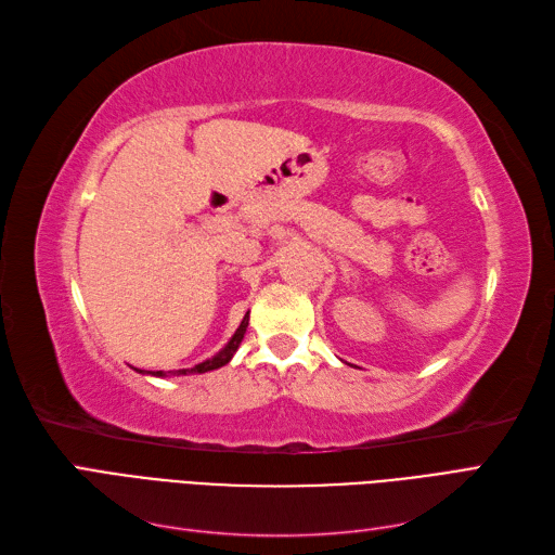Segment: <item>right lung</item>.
I'll return each mask as SVG.
<instances>
[{"instance_id":"obj_1","label":"right lung","mask_w":555,"mask_h":555,"mask_svg":"<svg viewBox=\"0 0 555 555\" xmlns=\"http://www.w3.org/2000/svg\"><path fill=\"white\" fill-rule=\"evenodd\" d=\"M247 324H249V312L243 317V322H241V326L236 328V333L231 335V340H229L220 351H217V354H215L212 359H208V361H204V363H198V365H194V367H182V371H169V375H201V373L217 371V367L227 365V363L233 359V354H236V349L241 347V343H243V338H245ZM139 373H143V371H139ZM150 375H155V377H166V373H164V371L150 373Z\"/></svg>"}]
</instances>
